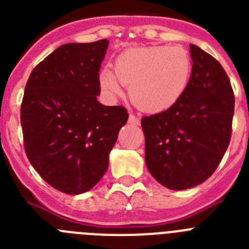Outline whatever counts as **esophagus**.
I'll return each instance as SVG.
<instances>
[{
  "label": "esophagus",
  "mask_w": 249,
  "mask_h": 249,
  "mask_svg": "<svg viewBox=\"0 0 249 249\" xmlns=\"http://www.w3.org/2000/svg\"><path fill=\"white\" fill-rule=\"evenodd\" d=\"M128 122L131 123V124H135V126H138V124H140V118L136 117L135 114H129Z\"/></svg>",
  "instance_id": "1"
}]
</instances>
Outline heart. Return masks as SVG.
Masks as SVG:
<instances>
[{
  "instance_id": "obj_1",
  "label": "heart",
  "mask_w": 249,
  "mask_h": 249,
  "mask_svg": "<svg viewBox=\"0 0 249 249\" xmlns=\"http://www.w3.org/2000/svg\"><path fill=\"white\" fill-rule=\"evenodd\" d=\"M192 61L184 48L148 46L123 51L109 68L100 74L101 89L108 97L123 94L128 86L131 101L148 113L172 108L190 83Z\"/></svg>"
}]
</instances>
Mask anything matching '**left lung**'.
Wrapping results in <instances>:
<instances>
[{
  "mask_svg": "<svg viewBox=\"0 0 249 249\" xmlns=\"http://www.w3.org/2000/svg\"><path fill=\"white\" fill-rule=\"evenodd\" d=\"M192 73L182 98L160 113L141 120L149 173L169 190L203 183L227 151L234 94L221 63L191 45Z\"/></svg>",
  "mask_w": 249,
  "mask_h": 249,
  "instance_id": "8db88e82",
  "label": "left lung"
}]
</instances>
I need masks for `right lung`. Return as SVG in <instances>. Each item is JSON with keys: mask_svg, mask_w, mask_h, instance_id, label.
I'll use <instances>...</instances> for the list:
<instances>
[{"mask_svg": "<svg viewBox=\"0 0 249 249\" xmlns=\"http://www.w3.org/2000/svg\"><path fill=\"white\" fill-rule=\"evenodd\" d=\"M108 41L67 43L39 62L21 105L23 146L38 175L56 190L80 195L98 183L128 120L123 106H105L100 68Z\"/></svg>", "mask_w": 249, "mask_h": 249, "instance_id": "right-lung-1", "label": "right lung"}]
</instances>
